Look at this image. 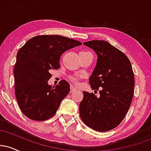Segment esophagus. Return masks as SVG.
I'll return each instance as SVG.
<instances>
[{"label": "esophagus", "instance_id": "obj_1", "mask_svg": "<svg viewBox=\"0 0 151 151\" xmlns=\"http://www.w3.org/2000/svg\"><path fill=\"white\" fill-rule=\"evenodd\" d=\"M77 91V89L73 85L70 86V92H74V91Z\"/></svg>", "mask_w": 151, "mask_h": 151}]
</instances>
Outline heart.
Returning <instances> with one entry per match:
<instances>
[{"label":"heart","instance_id":"1","mask_svg":"<svg viewBox=\"0 0 151 151\" xmlns=\"http://www.w3.org/2000/svg\"><path fill=\"white\" fill-rule=\"evenodd\" d=\"M72 80L74 81H76V80H77V79H75V78H72Z\"/></svg>","mask_w":151,"mask_h":151}]
</instances>
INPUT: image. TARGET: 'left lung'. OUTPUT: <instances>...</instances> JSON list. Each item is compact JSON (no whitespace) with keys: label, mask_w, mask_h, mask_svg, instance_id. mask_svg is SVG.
<instances>
[{"label":"left lung","mask_w":151,"mask_h":151,"mask_svg":"<svg viewBox=\"0 0 151 151\" xmlns=\"http://www.w3.org/2000/svg\"><path fill=\"white\" fill-rule=\"evenodd\" d=\"M97 55L89 77L91 89L100 96L83 91L79 114L84 124L96 131H110L120 124L128 112L134 91V74L127 56L104 40L84 42Z\"/></svg>","instance_id":"obj_1"}]
</instances>
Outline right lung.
<instances>
[{"label": "right lung", "mask_w": 151, "mask_h": 151, "mask_svg": "<svg viewBox=\"0 0 151 151\" xmlns=\"http://www.w3.org/2000/svg\"><path fill=\"white\" fill-rule=\"evenodd\" d=\"M81 45L75 40L60 35H38L18 50L14 67L15 93L22 112L34 121L52 117L70 92V84L62 80L48 84L50 70L60 67L62 54Z\"/></svg>", "instance_id": "1"}]
</instances>
